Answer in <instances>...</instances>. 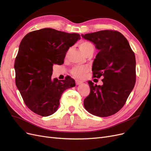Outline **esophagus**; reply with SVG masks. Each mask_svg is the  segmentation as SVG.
Returning <instances> with one entry per match:
<instances>
[{"label":"esophagus","mask_w":151,"mask_h":151,"mask_svg":"<svg viewBox=\"0 0 151 151\" xmlns=\"http://www.w3.org/2000/svg\"><path fill=\"white\" fill-rule=\"evenodd\" d=\"M76 83L77 85H79V84H81L83 83V81H80V80H76Z\"/></svg>","instance_id":"esophagus-1"}]
</instances>
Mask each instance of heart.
<instances>
[{
  "instance_id": "heart-1",
  "label": "heart",
  "mask_w": 151,
  "mask_h": 151,
  "mask_svg": "<svg viewBox=\"0 0 151 151\" xmlns=\"http://www.w3.org/2000/svg\"><path fill=\"white\" fill-rule=\"evenodd\" d=\"M79 48L83 53L85 55L91 51H94V46L93 44L88 42H82L79 43ZM87 72V68L85 67H75L72 68L71 71L72 75L77 78H82Z\"/></svg>"
}]
</instances>
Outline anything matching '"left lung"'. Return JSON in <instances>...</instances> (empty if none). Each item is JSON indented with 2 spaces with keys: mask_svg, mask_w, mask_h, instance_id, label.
<instances>
[{
  "mask_svg": "<svg viewBox=\"0 0 151 151\" xmlns=\"http://www.w3.org/2000/svg\"><path fill=\"white\" fill-rule=\"evenodd\" d=\"M81 36L99 50L93 63V77H103L102 86L88 81L91 91L84 100V108L95 116H111L123 106L134 88L135 54L118 31L103 30Z\"/></svg>",
  "mask_w": 151,
  "mask_h": 151,
  "instance_id": "1",
  "label": "left lung"
}]
</instances>
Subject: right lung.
I'll return each instance as SVG.
<instances>
[{
    "mask_svg": "<svg viewBox=\"0 0 151 151\" xmlns=\"http://www.w3.org/2000/svg\"><path fill=\"white\" fill-rule=\"evenodd\" d=\"M80 39L78 33L52 28L33 31L22 38L14 63L16 84L32 111L42 116L52 115L63 91L76 86L69 76L58 81L52 75L53 64L63 63L67 50Z\"/></svg>",
    "mask_w": 151,
    "mask_h": 151,
    "instance_id": "obj_1",
    "label": "right lung"
}]
</instances>
